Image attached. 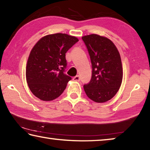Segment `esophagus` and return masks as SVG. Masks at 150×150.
Returning a JSON list of instances; mask_svg holds the SVG:
<instances>
[{"mask_svg": "<svg viewBox=\"0 0 150 150\" xmlns=\"http://www.w3.org/2000/svg\"><path fill=\"white\" fill-rule=\"evenodd\" d=\"M73 81H80V77L79 75H77V76H75V77H73Z\"/></svg>", "mask_w": 150, "mask_h": 150, "instance_id": "1", "label": "esophagus"}]
</instances>
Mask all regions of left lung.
Listing matches in <instances>:
<instances>
[{"label": "left lung", "mask_w": 150, "mask_h": 150, "mask_svg": "<svg viewBox=\"0 0 150 150\" xmlns=\"http://www.w3.org/2000/svg\"><path fill=\"white\" fill-rule=\"evenodd\" d=\"M90 55L92 77L83 86L88 98L96 103L110 100L119 90L123 77L118 50L110 40L97 34L82 37Z\"/></svg>", "instance_id": "left-lung-1"}]
</instances>
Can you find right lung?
<instances>
[{
	"label": "right lung",
	"mask_w": 150,
	"mask_h": 150,
	"mask_svg": "<svg viewBox=\"0 0 150 150\" xmlns=\"http://www.w3.org/2000/svg\"><path fill=\"white\" fill-rule=\"evenodd\" d=\"M79 41L66 34L57 33L42 38L30 52L26 69L32 93L40 100L50 101L62 95L71 77L64 73L66 52Z\"/></svg>",
	"instance_id": "right-lung-1"
}]
</instances>
